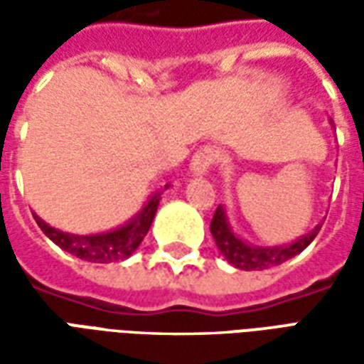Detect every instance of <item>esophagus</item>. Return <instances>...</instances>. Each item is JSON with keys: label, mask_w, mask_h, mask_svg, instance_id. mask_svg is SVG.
<instances>
[{"label": "esophagus", "mask_w": 364, "mask_h": 364, "mask_svg": "<svg viewBox=\"0 0 364 364\" xmlns=\"http://www.w3.org/2000/svg\"><path fill=\"white\" fill-rule=\"evenodd\" d=\"M216 159H218V151L214 150L213 146H203L200 150L195 151L193 161H191V169H193V173L205 175L216 164Z\"/></svg>", "instance_id": "obj_1"}]
</instances>
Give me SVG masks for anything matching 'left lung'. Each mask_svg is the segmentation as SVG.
Wrapping results in <instances>:
<instances>
[{
	"instance_id": "1",
	"label": "left lung",
	"mask_w": 364,
	"mask_h": 364,
	"mask_svg": "<svg viewBox=\"0 0 364 364\" xmlns=\"http://www.w3.org/2000/svg\"><path fill=\"white\" fill-rule=\"evenodd\" d=\"M320 226L306 234L296 242H292L289 245H279V247H255V245H247L242 242L240 237L234 236V232L230 230L228 220H226V213L224 208L218 206L216 213L210 222V234H213L216 247L220 250V253L228 259L230 265H234L237 269L244 271H263V269L277 267L284 261L292 259L294 255L300 252H304L308 245L312 244V240L318 236Z\"/></svg>"
}]
</instances>
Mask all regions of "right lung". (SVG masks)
<instances>
[{
    "instance_id": "obj_1",
    "label": "right lung",
    "mask_w": 364,
    "mask_h": 364,
    "mask_svg": "<svg viewBox=\"0 0 364 364\" xmlns=\"http://www.w3.org/2000/svg\"><path fill=\"white\" fill-rule=\"evenodd\" d=\"M159 198H161V193H154L148 198V203L144 205L142 210L136 214V218L128 222L127 226L107 232V234H95V236H75V234L60 232L41 220L36 214L35 220L44 234L64 252L72 253L83 261H90V263H112V261H122L130 257L136 252V247L142 244L144 236L148 234L151 220L156 216Z\"/></svg>"
}]
</instances>
